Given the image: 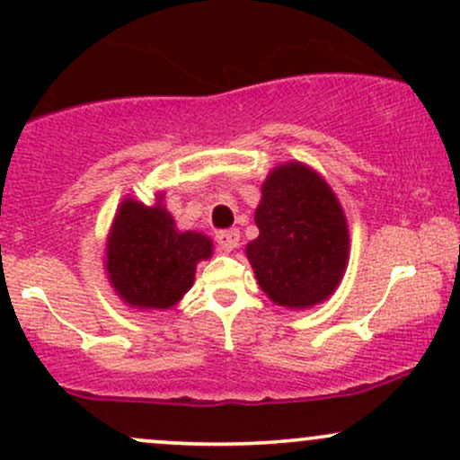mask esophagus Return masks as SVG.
Returning <instances> with one entry per match:
<instances>
[{
	"label": "esophagus",
	"mask_w": 460,
	"mask_h": 460,
	"mask_svg": "<svg viewBox=\"0 0 460 460\" xmlns=\"http://www.w3.org/2000/svg\"><path fill=\"white\" fill-rule=\"evenodd\" d=\"M216 242H218L220 251L231 252L234 248H237V244H240V231H237V229L218 231V234H216Z\"/></svg>",
	"instance_id": "34e87169"
}]
</instances>
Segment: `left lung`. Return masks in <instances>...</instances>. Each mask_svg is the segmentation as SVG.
I'll return each mask as SVG.
<instances>
[{"label":"left lung","instance_id":"8db88e82","mask_svg":"<svg viewBox=\"0 0 460 460\" xmlns=\"http://www.w3.org/2000/svg\"><path fill=\"white\" fill-rule=\"evenodd\" d=\"M254 223L246 257L270 300L296 311L328 300L349 257L347 218L328 181L302 163L280 164L265 177Z\"/></svg>","mask_w":460,"mask_h":460}]
</instances>
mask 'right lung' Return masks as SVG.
Here are the masks:
<instances>
[{
  "mask_svg": "<svg viewBox=\"0 0 460 460\" xmlns=\"http://www.w3.org/2000/svg\"><path fill=\"white\" fill-rule=\"evenodd\" d=\"M163 195L147 208L126 199L107 240V276L115 293L132 308L167 311L195 283L201 259L212 257V240L197 231H177Z\"/></svg>",
  "mask_w": 460,
  "mask_h": 460,
  "instance_id": "1",
  "label": "right lung"
}]
</instances>
